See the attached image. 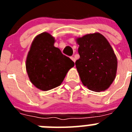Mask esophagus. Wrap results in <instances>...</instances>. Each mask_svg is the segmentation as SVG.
Returning <instances> with one entry per match:
<instances>
[{"label":"esophagus","instance_id":"34e87169","mask_svg":"<svg viewBox=\"0 0 132 132\" xmlns=\"http://www.w3.org/2000/svg\"><path fill=\"white\" fill-rule=\"evenodd\" d=\"M71 59H72V60H73V61H75V57H71Z\"/></svg>","mask_w":132,"mask_h":132}]
</instances>
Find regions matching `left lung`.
<instances>
[{
    "label": "left lung",
    "instance_id": "left-lung-1",
    "mask_svg": "<svg viewBox=\"0 0 132 132\" xmlns=\"http://www.w3.org/2000/svg\"><path fill=\"white\" fill-rule=\"evenodd\" d=\"M80 58L77 69L82 84L95 92L105 90L116 77L117 59L107 39L99 33L77 39Z\"/></svg>",
    "mask_w": 132,
    "mask_h": 132
}]
</instances>
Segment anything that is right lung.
<instances>
[{
	"label": "right lung",
	"instance_id": "add662e5",
	"mask_svg": "<svg viewBox=\"0 0 132 132\" xmlns=\"http://www.w3.org/2000/svg\"><path fill=\"white\" fill-rule=\"evenodd\" d=\"M54 38L44 32L34 39L26 59V71L34 85L42 90H49L63 82L75 65L69 57L53 45Z\"/></svg>",
	"mask_w": 132,
	"mask_h": 132
}]
</instances>
